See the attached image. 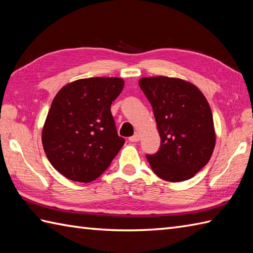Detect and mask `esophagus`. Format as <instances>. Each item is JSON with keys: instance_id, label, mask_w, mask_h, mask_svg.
Here are the masks:
<instances>
[{"instance_id": "1", "label": "esophagus", "mask_w": 253, "mask_h": 253, "mask_svg": "<svg viewBox=\"0 0 253 253\" xmlns=\"http://www.w3.org/2000/svg\"><path fill=\"white\" fill-rule=\"evenodd\" d=\"M139 139H140V136H139L138 133H135L133 136L129 137V141L130 142H137V141H139Z\"/></svg>"}]
</instances>
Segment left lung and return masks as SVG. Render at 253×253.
Listing matches in <instances>:
<instances>
[{
	"instance_id": "8db88e82",
	"label": "left lung",
	"mask_w": 253,
	"mask_h": 253,
	"mask_svg": "<svg viewBox=\"0 0 253 253\" xmlns=\"http://www.w3.org/2000/svg\"><path fill=\"white\" fill-rule=\"evenodd\" d=\"M139 85L152 106L161 137L158 152L146 155L152 170L171 182L191 178L207 165L215 147L206 96L178 78H141Z\"/></svg>"
}]
</instances>
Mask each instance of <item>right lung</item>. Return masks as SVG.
<instances>
[{
	"mask_svg": "<svg viewBox=\"0 0 253 253\" xmlns=\"http://www.w3.org/2000/svg\"><path fill=\"white\" fill-rule=\"evenodd\" d=\"M124 80L79 79L55 95L42 130L46 158L66 178L90 182L109 169L125 143L111 113Z\"/></svg>",
	"mask_w": 253,
	"mask_h": 253,
	"instance_id": "right-lung-1",
	"label": "right lung"
}]
</instances>
